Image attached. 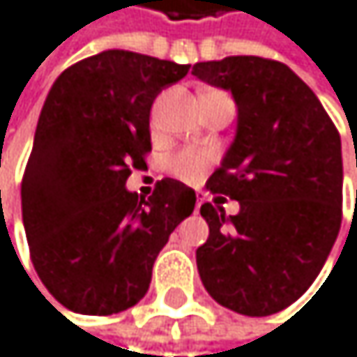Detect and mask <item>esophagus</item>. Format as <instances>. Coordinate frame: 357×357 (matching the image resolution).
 <instances>
[{
	"instance_id": "esophagus-1",
	"label": "esophagus",
	"mask_w": 357,
	"mask_h": 357,
	"mask_svg": "<svg viewBox=\"0 0 357 357\" xmlns=\"http://www.w3.org/2000/svg\"><path fill=\"white\" fill-rule=\"evenodd\" d=\"M199 209H201V199L197 201V211H199Z\"/></svg>"
}]
</instances>
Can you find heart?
Segmentation results:
<instances>
[{
	"instance_id": "obj_1",
	"label": "heart",
	"mask_w": 357,
	"mask_h": 357,
	"mask_svg": "<svg viewBox=\"0 0 357 357\" xmlns=\"http://www.w3.org/2000/svg\"><path fill=\"white\" fill-rule=\"evenodd\" d=\"M211 154L209 152H203V150H192V148H184L180 152H175L167 167L169 171L175 175V177H180V180H186V182H192L197 180V177L211 167Z\"/></svg>"
}]
</instances>
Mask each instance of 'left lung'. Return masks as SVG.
I'll list each match as a JSON object with an SVG mask.
<instances>
[{
  "instance_id": "obj_1",
  "label": "left lung",
  "mask_w": 357,
  "mask_h": 357,
  "mask_svg": "<svg viewBox=\"0 0 357 357\" xmlns=\"http://www.w3.org/2000/svg\"><path fill=\"white\" fill-rule=\"evenodd\" d=\"M192 73L237 103L235 142L207 182L215 205H201L209 224L197 250L201 282L226 309L273 315L309 290L337 241L341 135L315 93L279 61L226 56L197 63ZM224 196L240 201L237 216L219 207Z\"/></svg>"
}]
</instances>
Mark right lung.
Returning <instances> with one entry per match:
<instances>
[{"label": "right lung", "mask_w": 357, "mask_h": 357, "mask_svg": "<svg viewBox=\"0 0 357 357\" xmlns=\"http://www.w3.org/2000/svg\"><path fill=\"white\" fill-rule=\"evenodd\" d=\"M190 65L103 50L67 67L42 107L20 201L31 262L69 311L112 315L137 305L169 235L197 195L165 177L152 197L124 188L146 165L150 109Z\"/></svg>", "instance_id": "right-lung-1"}]
</instances>
